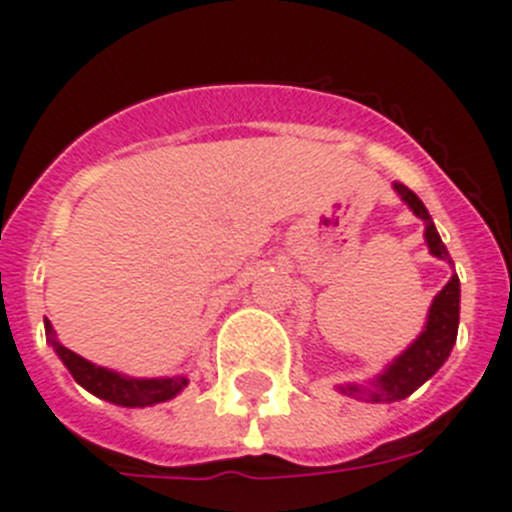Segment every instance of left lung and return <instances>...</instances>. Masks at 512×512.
<instances>
[{
    "label": "left lung",
    "instance_id": "1",
    "mask_svg": "<svg viewBox=\"0 0 512 512\" xmlns=\"http://www.w3.org/2000/svg\"><path fill=\"white\" fill-rule=\"evenodd\" d=\"M393 190L398 192L403 203L414 210V216L424 221V239H427L429 255L453 263L422 200L409 187H403L398 182L393 184ZM458 315H461V281L453 273L450 281L442 286L440 294L432 299L424 330L416 336V341L411 343L409 349L395 356L393 362L382 369L375 380L364 382V385H359V382L336 385L338 393L369 403H393L409 398L416 388H422L424 382L435 375L442 364L448 362L450 351L455 346V336H458Z\"/></svg>",
    "mask_w": 512,
    "mask_h": 512
}]
</instances>
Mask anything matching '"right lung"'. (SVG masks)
Segmentation results:
<instances>
[{
	"label": "right lung",
	"mask_w": 512,
	"mask_h": 512,
	"mask_svg": "<svg viewBox=\"0 0 512 512\" xmlns=\"http://www.w3.org/2000/svg\"><path fill=\"white\" fill-rule=\"evenodd\" d=\"M46 328V341L54 346L57 356L62 364L70 369V375L75 377L77 385H83L88 393L96 398L114 403V406H124V409H145V406H156V403L171 401L176 395L182 393L190 380L187 375H174V377H130L122 372H114L109 367H98V364L88 362L80 354L70 351L62 346L51 328V322L44 320Z\"/></svg>",
	"instance_id": "right-lung-1"
}]
</instances>
